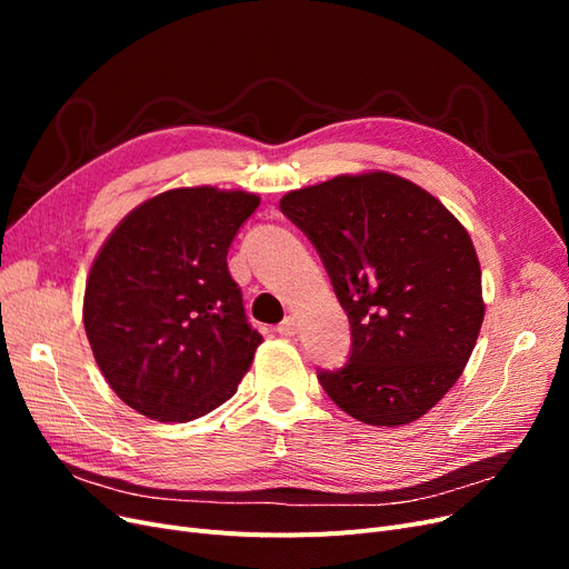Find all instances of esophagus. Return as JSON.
Instances as JSON below:
<instances>
[{"label": "esophagus", "instance_id": "34e87169", "mask_svg": "<svg viewBox=\"0 0 569 569\" xmlns=\"http://www.w3.org/2000/svg\"><path fill=\"white\" fill-rule=\"evenodd\" d=\"M278 332L282 337H295L299 332V325H297V318L295 316H287L280 325H278Z\"/></svg>", "mask_w": 569, "mask_h": 569}]
</instances>
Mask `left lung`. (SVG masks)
<instances>
[{"instance_id":"left-lung-1","label":"left lung","mask_w":569,"mask_h":569,"mask_svg":"<svg viewBox=\"0 0 569 569\" xmlns=\"http://www.w3.org/2000/svg\"><path fill=\"white\" fill-rule=\"evenodd\" d=\"M282 213L311 239L351 322L349 363L318 382L351 418H422L470 360L485 320L472 239L406 178L372 170L295 189Z\"/></svg>"}]
</instances>
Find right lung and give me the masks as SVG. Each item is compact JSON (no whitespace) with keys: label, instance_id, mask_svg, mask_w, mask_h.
<instances>
[{"label":"right lung","instance_id":"add662e5","mask_svg":"<svg viewBox=\"0 0 569 569\" xmlns=\"http://www.w3.org/2000/svg\"><path fill=\"white\" fill-rule=\"evenodd\" d=\"M256 194L180 187L137 206L99 249L82 322L118 399L189 422L232 399L263 337L247 322L228 249Z\"/></svg>","mask_w":569,"mask_h":569}]
</instances>
